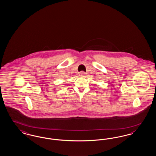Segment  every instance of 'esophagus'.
<instances>
[{
	"label": "esophagus",
	"mask_w": 156,
	"mask_h": 156,
	"mask_svg": "<svg viewBox=\"0 0 156 156\" xmlns=\"http://www.w3.org/2000/svg\"><path fill=\"white\" fill-rule=\"evenodd\" d=\"M80 76H84L86 75V73H85L84 71H81V72L80 73Z\"/></svg>",
	"instance_id": "esophagus-1"
}]
</instances>
